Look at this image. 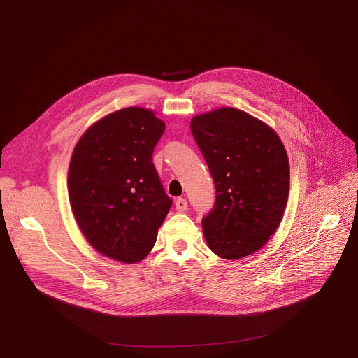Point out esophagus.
<instances>
[{"instance_id": "obj_1", "label": "esophagus", "mask_w": 358, "mask_h": 358, "mask_svg": "<svg viewBox=\"0 0 358 358\" xmlns=\"http://www.w3.org/2000/svg\"><path fill=\"white\" fill-rule=\"evenodd\" d=\"M187 208H188V203H187V199H184V198H178L177 201H176V210L177 211H187Z\"/></svg>"}]
</instances>
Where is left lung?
<instances>
[{
	"instance_id": "obj_1",
	"label": "left lung",
	"mask_w": 358,
	"mask_h": 358,
	"mask_svg": "<svg viewBox=\"0 0 358 358\" xmlns=\"http://www.w3.org/2000/svg\"><path fill=\"white\" fill-rule=\"evenodd\" d=\"M191 131L215 184L214 208L201 221L208 246L224 259L257 252L279 227L289 196L279 136L234 108L195 116Z\"/></svg>"
}]
</instances>
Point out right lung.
<instances>
[{
	"instance_id": "1",
	"label": "right lung",
	"mask_w": 358,
	"mask_h": 358,
	"mask_svg": "<svg viewBox=\"0 0 358 358\" xmlns=\"http://www.w3.org/2000/svg\"><path fill=\"white\" fill-rule=\"evenodd\" d=\"M164 130L152 112L126 108L96 122L73 150L68 189L76 222L112 259L141 261L173 206L152 164Z\"/></svg>"
}]
</instances>
